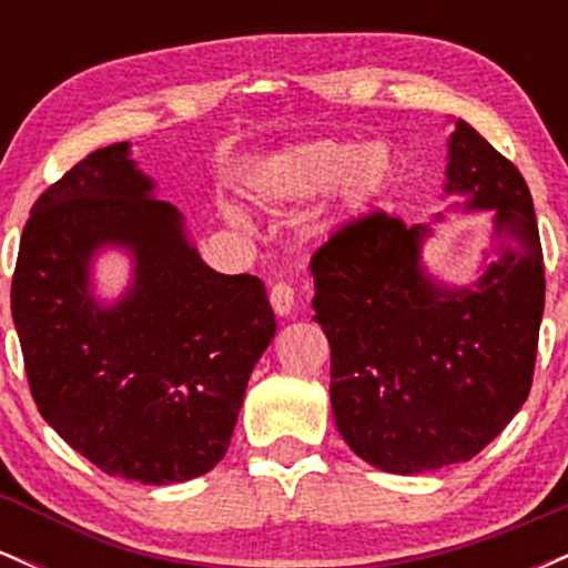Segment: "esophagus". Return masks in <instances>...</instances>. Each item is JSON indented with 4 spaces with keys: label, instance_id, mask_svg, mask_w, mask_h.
I'll return each instance as SVG.
<instances>
[{
    "label": "esophagus",
    "instance_id": "1",
    "mask_svg": "<svg viewBox=\"0 0 568 568\" xmlns=\"http://www.w3.org/2000/svg\"><path fill=\"white\" fill-rule=\"evenodd\" d=\"M270 302L280 317H288L293 312V304H296V293H293L288 283H275L270 291Z\"/></svg>",
    "mask_w": 568,
    "mask_h": 568
}]
</instances>
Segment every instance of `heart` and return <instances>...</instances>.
<instances>
[{"label":"heart","mask_w":568,"mask_h":568,"mask_svg":"<svg viewBox=\"0 0 568 568\" xmlns=\"http://www.w3.org/2000/svg\"><path fill=\"white\" fill-rule=\"evenodd\" d=\"M393 158L382 143L310 139L277 149L251 175V200L266 211H293L331 189V221H357L382 197Z\"/></svg>","instance_id":"heart-1"}]
</instances>
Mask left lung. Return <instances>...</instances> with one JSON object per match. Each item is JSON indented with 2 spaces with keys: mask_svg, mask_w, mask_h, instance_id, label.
I'll use <instances>...</instances> for the list:
<instances>
[{
  "mask_svg": "<svg viewBox=\"0 0 568 568\" xmlns=\"http://www.w3.org/2000/svg\"><path fill=\"white\" fill-rule=\"evenodd\" d=\"M452 211H491L470 285L422 262L433 226L371 213L312 256V321L331 344L338 433L376 470H440L484 452L531 389L545 264L524 175L465 120L448 135ZM435 221H443L438 213Z\"/></svg>",
  "mask_w": 568,
  "mask_h": 568,
  "instance_id": "1",
  "label": "left lung"
}]
</instances>
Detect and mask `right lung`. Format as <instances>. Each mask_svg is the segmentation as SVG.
Listing matches in <instances>:
<instances>
[{
	"instance_id": "obj_1",
	"label": "right lung",
	"mask_w": 568,
	"mask_h": 568,
	"mask_svg": "<svg viewBox=\"0 0 568 568\" xmlns=\"http://www.w3.org/2000/svg\"><path fill=\"white\" fill-rule=\"evenodd\" d=\"M103 250L131 258L112 303L94 293ZM12 323L44 422L98 470L149 486L184 484L224 459L277 331L262 280L202 262L128 141L88 154L34 202Z\"/></svg>"
}]
</instances>
